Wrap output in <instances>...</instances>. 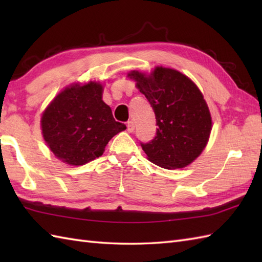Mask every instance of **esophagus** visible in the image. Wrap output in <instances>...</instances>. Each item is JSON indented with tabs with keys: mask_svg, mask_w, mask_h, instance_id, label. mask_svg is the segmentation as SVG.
<instances>
[{
	"mask_svg": "<svg viewBox=\"0 0 262 262\" xmlns=\"http://www.w3.org/2000/svg\"><path fill=\"white\" fill-rule=\"evenodd\" d=\"M127 130L129 132V133H133L135 130V124H134V121H128L127 122Z\"/></svg>",
	"mask_w": 262,
	"mask_h": 262,
	"instance_id": "obj_1",
	"label": "esophagus"
}]
</instances>
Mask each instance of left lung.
<instances>
[{
    "mask_svg": "<svg viewBox=\"0 0 262 262\" xmlns=\"http://www.w3.org/2000/svg\"><path fill=\"white\" fill-rule=\"evenodd\" d=\"M146 97L157 119V135L142 143L148 160L164 169H180L203 152L211 130V118L202 92L180 72L157 68L146 76L129 74Z\"/></svg>",
    "mask_w": 262,
    "mask_h": 262,
    "instance_id": "1",
    "label": "left lung"
}]
</instances>
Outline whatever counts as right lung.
Segmentation results:
<instances>
[{
    "label": "right lung",
    "mask_w": 262,
    "mask_h": 262,
    "mask_svg": "<svg viewBox=\"0 0 262 262\" xmlns=\"http://www.w3.org/2000/svg\"><path fill=\"white\" fill-rule=\"evenodd\" d=\"M42 135L51 151L71 165L101 157L105 145L126 125L116 121L102 101V85L90 82L66 88L41 117Z\"/></svg>",
    "instance_id": "add662e5"
}]
</instances>
